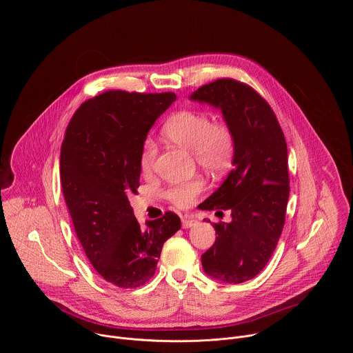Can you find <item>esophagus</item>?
Returning <instances> with one entry per match:
<instances>
[{
    "label": "esophagus",
    "instance_id": "obj_1",
    "mask_svg": "<svg viewBox=\"0 0 353 353\" xmlns=\"http://www.w3.org/2000/svg\"><path fill=\"white\" fill-rule=\"evenodd\" d=\"M196 220L193 217H189V216H185L182 217V228L183 230H188V228H192L193 225H196Z\"/></svg>",
    "mask_w": 353,
    "mask_h": 353
}]
</instances>
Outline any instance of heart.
I'll return each mask as SVG.
<instances>
[{
    "mask_svg": "<svg viewBox=\"0 0 353 353\" xmlns=\"http://www.w3.org/2000/svg\"><path fill=\"white\" fill-rule=\"evenodd\" d=\"M161 133L174 145L192 152L196 161L209 172H223L232 161L235 152L232 130L227 123L213 122L208 114L181 111L164 123ZM156 156V144L152 140H147L140 154V165L144 172H150L153 168ZM202 189L201 179H193L172 185L165 192V196L176 206L186 208Z\"/></svg>",
    "mask_w": 353,
    "mask_h": 353,
    "instance_id": "heart-1",
    "label": "heart"
}]
</instances>
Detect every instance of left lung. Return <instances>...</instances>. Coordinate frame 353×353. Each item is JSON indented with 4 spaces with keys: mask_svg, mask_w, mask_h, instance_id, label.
<instances>
[{
    "mask_svg": "<svg viewBox=\"0 0 353 353\" xmlns=\"http://www.w3.org/2000/svg\"><path fill=\"white\" fill-rule=\"evenodd\" d=\"M189 99L219 108L235 140L232 171L200 205L203 210H231L232 217L230 223H212L217 236L201 255L202 268L214 280L245 283L265 268L284 227L287 143L270 105L243 83L220 79Z\"/></svg>",
    "mask_w": 353,
    "mask_h": 353,
    "instance_id": "1",
    "label": "left lung"
}]
</instances>
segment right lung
<instances>
[{
	"label": "right lung",
	"instance_id": "obj_1",
	"mask_svg": "<svg viewBox=\"0 0 353 353\" xmlns=\"http://www.w3.org/2000/svg\"><path fill=\"white\" fill-rule=\"evenodd\" d=\"M175 99L172 92H104L79 107L61 147L62 193L76 235L97 272L119 288L145 284L164 242L181 228L172 212L143 227L128 199L140 186L148 132Z\"/></svg>",
	"mask_w": 353,
	"mask_h": 353
}]
</instances>
